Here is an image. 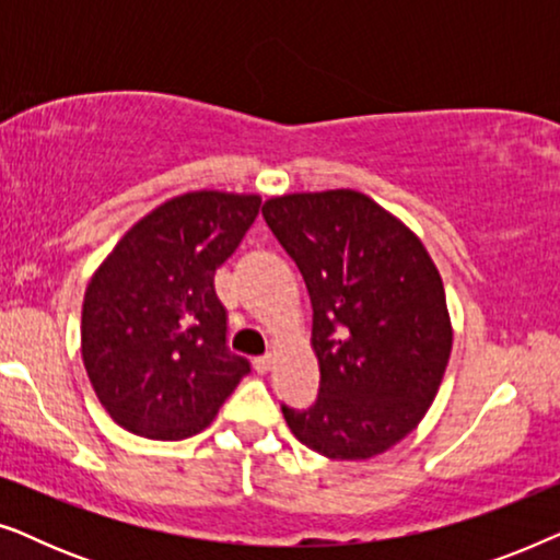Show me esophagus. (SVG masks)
I'll return each mask as SVG.
<instances>
[{
	"label": "esophagus",
	"mask_w": 560,
	"mask_h": 560,
	"mask_svg": "<svg viewBox=\"0 0 560 560\" xmlns=\"http://www.w3.org/2000/svg\"><path fill=\"white\" fill-rule=\"evenodd\" d=\"M272 362H275L272 354H262V357H257L252 364H255V372L257 374H267V372L272 370Z\"/></svg>",
	"instance_id": "34e87169"
}]
</instances>
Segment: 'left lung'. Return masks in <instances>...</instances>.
Returning <instances> with one entry per match:
<instances>
[{"label": "left lung", "instance_id": "1", "mask_svg": "<svg viewBox=\"0 0 560 560\" xmlns=\"http://www.w3.org/2000/svg\"><path fill=\"white\" fill-rule=\"evenodd\" d=\"M265 224L313 305L320 387L290 431L328 458H370L431 408L451 354L441 275L408 226L357 190L270 198Z\"/></svg>", "mask_w": 560, "mask_h": 560}]
</instances>
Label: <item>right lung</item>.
Instances as JSON below:
<instances>
[{
	"label": "right lung",
	"instance_id": "1",
	"mask_svg": "<svg viewBox=\"0 0 560 560\" xmlns=\"http://www.w3.org/2000/svg\"><path fill=\"white\" fill-rule=\"evenodd\" d=\"M259 196L198 190L121 236L83 298L81 354L106 412L129 433H201L242 377L213 275L259 213Z\"/></svg>",
	"mask_w": 560,
	"mask_h": 560
}]
</instances>
